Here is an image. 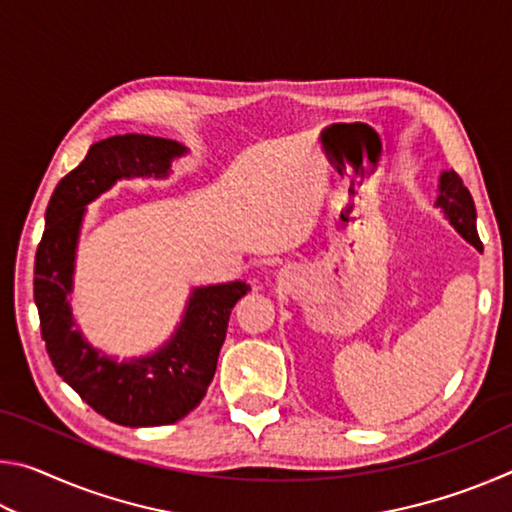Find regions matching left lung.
Instances as JSON below:
<instances>
[{"mask_svg":"<svg viewBox=\"0 0 512 512\" xmlns=\"http://www.w3.org/2000/svg\"><path fill=\"white\" fill-rule=\"evenodd\" d=\"M438 207H443L449 223L470 241L474 248L483 250L479 235H476V210L470 189L463 185L461 176L456 171H445L440 176V196L436 201Z\"/></svg>","mask_w":512,"mask_h":512,"instance_id":"left-lung-1","label":"left lung"}]
</instances>
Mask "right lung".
I'll return each instance as SVG.
<instances>
[{"instance_id":"1","label":"right lung","mask_w":512,"mask_h":512,"mask_svg":"<svg viewBox=\"0 0 512 512\" xmlns=\"http://www.w3.org/2000/svg\"><path fill=\"white\" fill-rule=\"evenodd\" d=\"M180 153L185 146L178 142L135 133L92 144L85 160L51 194L36 250L33 298L49 359L83 402L124 427L173 424L201 404L216 372L232 307L250 291L246 282L194 289L173 339L153 357L131 363L99 357L74 329L67 296L85 205L119 178L167 176Z\"/></svg>"}]
</instances>
